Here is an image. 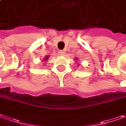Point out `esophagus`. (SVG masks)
I'll return each instance as SVG.
<instances>
[{"instance_id":"obj_1","label":"esophagus","mask_w":126,"mask_h":126,"mask_svg":"<svg viewBox=\"0 0 126 126\" xmlns=\"http://www.w3.org/2000/svg\"><path fill=\"white\" fill-rule=\"evenodd\" d=\"M59 53H60V54H61V55H64V53H65V51H64V50H60Z\"/></svg>"}]
</instances>
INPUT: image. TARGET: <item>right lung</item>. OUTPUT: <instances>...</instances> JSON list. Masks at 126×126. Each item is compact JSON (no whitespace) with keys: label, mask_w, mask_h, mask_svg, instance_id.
Returning <instances> with one entry per match:
<instances>
[{"label":"right lung","mask_w":126,"mask_h":126,"mask_svg":"<svg viewBox=\"0 0 126 126\" xmlns=\"http://www.w3.org/2000/svg\"><path fill=\"white\" fill-rule=\"evenodd\" d=\"M47 59H48V57H46L44 59V60H47Z\"/></svg>","instance_id":"obj_1"}]
</instances>
